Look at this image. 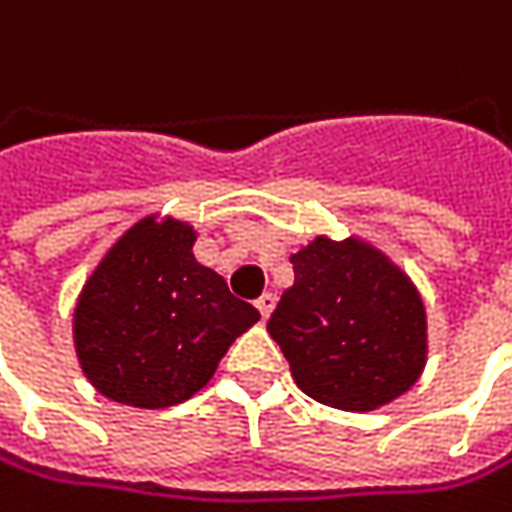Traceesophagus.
<instances>
[{"label": "esophagus", "mask_w": 512, "mask_h": 512, "mask_svg": "<svg viewBox=\"0 0 512 512\" xmlns=\"http://www.w3.org/2000/svg\"><path fill=\"white\" fill-rule=\"evenodd\" d=\"M256 308H259V314H262V320H268L270 314H273V308H276V296L273 294H262L256 299Z\"/></svg>", "instance_id": "1"}]
</instances>
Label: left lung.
Masks as SVG:
<instances>
[{"mask_svg":"<svg viewBox=\"0 0 512 512\" xmlns=\"http://www.w3.org/2000/svg\"><path fill=\"white\" fill-rule=\"evenodd\" d=\"M294 285L268 322L294 383L317 403L374 412L426 369V305L386 250L348 236H314L291 256Z\"/></svg>","mask_w":512,"mask_h":512,"instance_id":"8db88e82","label":"left lung"}]
</instances>
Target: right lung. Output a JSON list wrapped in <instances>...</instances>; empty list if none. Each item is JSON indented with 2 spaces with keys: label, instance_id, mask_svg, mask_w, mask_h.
Segmentation results:
<instances>
[{
  "label": "right lung",
  "instance_id": "add662e5",
  "mask_svg": "<svg viewBox=\"0 0 512 512\" xmlns=\"http://www.w3.org/2000/svg\"><path fill=\"white\" fill-rule=\"evenodd\" d=\"M198 230L164 213L138 218L83 282L71 337L91 386L135 409H167L201 392L221 357L259 322L192 253Z\"/></svg>",
  "mask_w": 512,
  "mask_h": 512
}]
</instances>
